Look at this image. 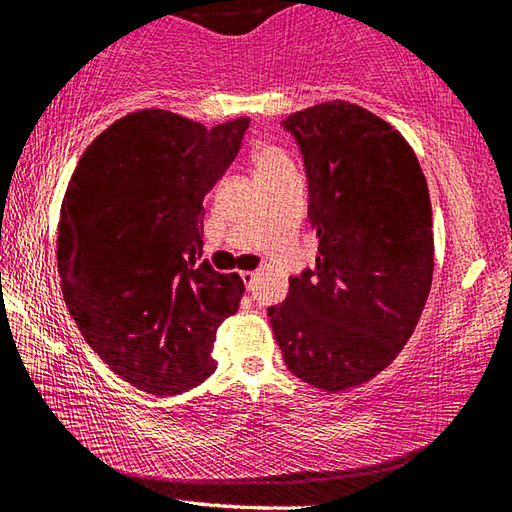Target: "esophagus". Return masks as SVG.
Masks as SVG:
<instances>
[{"instance_id": "1", "label": "esophagus", "mask_w": 512, "mask_h": 512, "mask_svg": "<svg viewBox=\"0 0 512 512\" xmlns=\"http://www.w3.org/2000/svg\"><path fill=\"white\" fill-rule=\"evenodd\" d=\"M257 271H241V280L246 284V291H255V284H257Z\"/></svg>"}]
</instances>
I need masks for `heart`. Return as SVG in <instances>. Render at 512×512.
<instances>
[{"mask_svg": "<svg viewBox=\"0 0 512 512\" xmlns=\"http://www.w3.org/2000/svg\"><path fill=\"white\" fill-rule=\"evenodd\" d=\"M253 162H255L259 180L293 171V164L289 160L287 151L277 144H259L253 153Z\"/></svg>", "mask_w": 512, "mask_h": 512, "instance_id": "b5f03b06", "label": "heart"}]
</instances>
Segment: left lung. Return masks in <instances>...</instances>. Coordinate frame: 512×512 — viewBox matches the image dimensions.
I'll return each mask as SVG.
<instances>
[{
	"label": "left lung",
	"mask_w": 512,
	"mask_h": 512,
	"mask_svg": "<svg viewBox=\"0 0 512 512\" xmlns=\"http://www.w3.org/2000/svg\"><path fill=\"white\" fill-rule=\"evenodd\" d=\"M282 126L305 160L318 257L268 316L293 375L336 393L391 366L418 325L433 280L429 189L400 131L357 103H318Z\"/></svg>",
	"instance_id": "1"
}]
</instances>
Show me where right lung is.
Here are the masks:
<instances>
[{"instance_id":"add662e5","label":"right lung","mask_w":512,"mask_h":512,"mask_svg":"<svg viewBox=\"0 0 512 512\" xmlns=\"http://www.w3.org/2000/svg\"><path fill=\"white\" fill-rule=\"evenodd\" d=\"M248 117L207 131L149 108L117 119L69 180L58 273L83 339L112 372L151 395H180L212 375L216 329L244 282L203 255V201L239 153Z\"/></svg>"}]
</instances>
